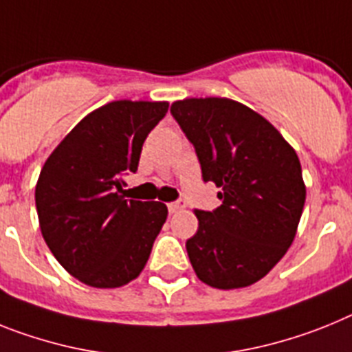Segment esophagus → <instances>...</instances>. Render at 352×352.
Instances as JSON below:
<instances>
[{"instance_id":"esophagus-1","label":"esophagus","mask_w":352,"mask_h":352,"mask_svg":"<svg viewBox=\"0 0 352 352\" xmlns=\"http://www.w3.org/2000/svg\"><path fill=\"white\" fill-rule=\"evenodd\" d=\"M185 206H187L185 205V201L178 199V201H173V203H169V205H167V208H169L170 213H176V212H182Z\"/></svg>"}]
</instances>
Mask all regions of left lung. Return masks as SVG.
Returning <instances> with one entry per match:
<instances>
[{
	"label": "left lung",
	"mask_w": 352,
	"mask_h": 352,
	"mask_svg": "<svg viewBox=\"0 0 352 352\" xmlns=\"http://www.w3.org/2000/svg\"><path fill=\"white\" fill-rule=\"evenodd\" d=\"M170 113L196 149L222 205L196 210L187 253L197 278L231 290L256 283L292 245L306 199L301 164L274 126L228 98L174 101Z\"/></svg>",
	"instance_id": "left-lung-1"
}]
</instances>
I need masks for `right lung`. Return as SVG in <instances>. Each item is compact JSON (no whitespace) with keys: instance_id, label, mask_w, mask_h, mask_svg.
Masks as SVG:
<instances>
[{"instance_id":"1","label":"right lung","mask_w":352,"mask_h":352,"mask_svg":"<svg viewBox=\"0 0 352 352\" xmlns=\"http://www.w3.org/2000/svg\"><path fill=\"white\" fill-rule=\"evenodd\" d=\"M165 101H112L69 131L35 187L47 248L69 274L117 288L142 272L167 219L158 201L126 199L122 174L139 167L142 144L167 113Z\"/></svg>"}]
</instances>
